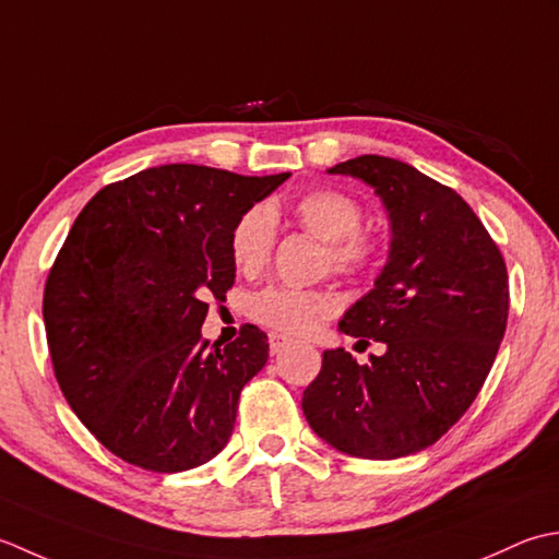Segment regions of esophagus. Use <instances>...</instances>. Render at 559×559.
Returning a JSON list of instances; mask_svg holds the SVG:
<instances>
[{
  "instance_id": "1",
  "label": "esophagus",
  "mask_w": 559,
  "mask_h": 559,
  "mask_svg": "<svg viewBox=\"0 0 559 559\" xmlns=\"http://www.w3.org/2000/svg\"><path fill=\"white\" fill-rule=\"evenodd\" d=\"M267 343H270V355H277V352H282L284 347L292 345V337L282 335V333H270Z\"/></svg>"
}]
</instances>
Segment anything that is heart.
<instances>
[{"label":"heart","instance_id":"heart-1","mask_svg":"<svg viewBox=\"0 0 559 559\" xmlns=\"http://www.w3.org/2000/svg\"><path fill=\"white\" fill-rule=\"evenodd\" d=\"M294 219L328 246L325 267L349 280L373 275L383 265L389 243L381 231L361 226L364 204L347 190L316 188L292 204ZM231 260L243 275H258L275 250V214L255 204L238 216L231 231ZM250 318L272 330L304 335L335 311L333 296L323 289L267 287L250 299Z\"/></svg>","mask_w":559,"mask_h":559}]
</instances>
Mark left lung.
Here are the masks:
<instances>
[{
	"mask_svg": "<svg viewBox=\"0 0 559 559\" xmlns=\"http://www.w3.org/2000/svg\"><path fill=\"white\" fill-rule=\"evenodd\" d=\"M330 174L373 186L391 216L389 263L340 321L385 355L357 364L325 349L301 407L337 451L401 459L439 441L480 393L507 330V263L471 204L409 164L364 154Z\"/></svg>",
	"mask_w": 559,
	"mask_h": 559,
	"instance_id": "1",
	"label": "left lung"
}]
</instances>
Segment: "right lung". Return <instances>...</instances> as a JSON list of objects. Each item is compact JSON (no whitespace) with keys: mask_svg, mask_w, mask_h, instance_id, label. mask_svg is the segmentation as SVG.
I'll list each match as a JSON object with an SVG mask.
<instances>
[{"mask_svg":"<svg viewBox=\"0 0 559 559\" xmlns=\"http://www.w3.org/2000/svg\"><path fill=\"white\" fill-rule=\"evenodd\" d=\"M287 178L166 164L79 212L45 280V333L67 403L118 459L180 473L231 439L267 335L246 323L219 347L200 328L212 296L234 287L238 216Z\"/></svg>","mask_w":559,"mask_h":559,"instance_id":"add662e5","label":"right lung"}]
</instances>
